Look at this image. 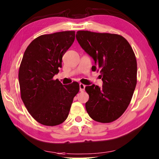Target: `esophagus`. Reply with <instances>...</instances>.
<instances>
[{"instance_id": "34e87169", "label": "esophagus", "mask_w": 159, "mask_h": 159, "mask_svg": "<svg viewBox=\"0 0 159 159\" xmlns=\"http://www.w3.org/2000/svg\"><path fill=\"white\" fill-rule=\"evenodd\" d=\"M79 88H80V92H83V91L85 90V85L82 84V83H80V84H79Z\"/></svg>"}]
</instances>
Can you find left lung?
I'll return each instance as SVG.
<instances>
[{
  "mask_svg": "<svg viewBox=\"0 0 159 159\" xmlns=\"http://www.w3.org/2000/svg\"><path fill=\"white\" fill-rule=\"evenodd\" d=\"M80 47L94 61L92 71L100 70L102 88L85 87V108L92 120L109 123L118 119L129 105L137 83V62L129 43L119 34L80 30Z\"/></svg>",
  "mask_w": 159,
  "mask_h": 159,
  "instance_id": "8db88e82",
  "label": "left lung"
}]
</instances>
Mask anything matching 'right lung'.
Instances as JSON below:
<instances>
[{"label": "right lung", "instance_id": "add662e5", "mask_svg": "<svg viewBox=\"0 0 159 159\" xmlns=\"http://www.w3.org/2000/svg\"><path fill=\"white\" fill-rule=\"evenodd\" d=\"M74 39V31L44 34L24 52L19 71L21 97L32 117L42 125L56 126L64 122L79 91L77 82L63 85L53 79Z\"/></svg>", "mask_w": 159, "mask_h": 159}]
</instances>
